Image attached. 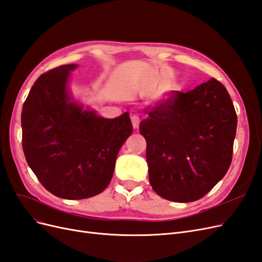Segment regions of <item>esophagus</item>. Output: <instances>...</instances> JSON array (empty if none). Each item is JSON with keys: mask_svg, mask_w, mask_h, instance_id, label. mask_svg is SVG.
<instances>
[{"mask_svg": "<svg viewBox=\"0 0 262 262\" xmlns=\"http://www.w3.org/2000/svg\"><path fill=\"white\" fill-rule=\"evenodd\" d=\"M131 122H132L133 128L137 129L138 126H139V124H140V117L138 115H133L131 117Z\"/></svg>", "mask_w": 262, "mask_h": 262, "instance_id": "esophagus-1", "label": "esophagus"}]
</instances>
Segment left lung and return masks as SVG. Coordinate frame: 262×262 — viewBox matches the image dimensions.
I'll return each instance as SVG.
<instances>
[{"instance_id":"8db88e82","label":"left lung","mask_w":262,"mask_h":262,"mask_svg":"<svg viewBox=\"0 0 262 262\" xmlns=\"http://www.w3.org/2000/svg\"><path fill=\"white\" fill-rule=\"evenodd\" d=\"M140 123L146 140L149 184L166 200L201 199L225 176L233 157L237 115L215 78L147 109Z\"/></svg>"}]
</instances>
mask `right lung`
Returning a JSON list of instances; mask_svg holds the SVG:
<instances>
[{
  "instance_id": "add662e5",
  "label": "right lung",
  "mask_w": 262,
  "mask_h": 262,
  "mask_svg": "<svg viewBox=\"0 0 262 262\" xmlns=\"http://www.w3.org/2000/svg\"><path fill=\"white\" fill-rule=\"evenodd\" d=\"M61 66L37 78L21 110L23 150L41 185L62 199L104 191L119 149L132 133L128 113L106 119L71 100L70 72Z\"/></svg>"
}]
</instances>
